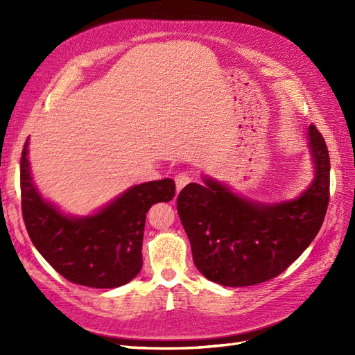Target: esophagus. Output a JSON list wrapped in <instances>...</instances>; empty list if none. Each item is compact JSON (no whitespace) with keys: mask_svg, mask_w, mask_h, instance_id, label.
Returning <instances> with one entry per match:
<instances>
[{"mask_svg":"<svg viewBox=\"0 0 355 355\" xmlns=\"http://www.w3.org/2000/svg\"><path fill=\"white\" fill-rule=\"evenodd\" d=\"M175 182H176V188L179 192L182 188H185L188 184H191L192 176L189 173H187V171H182V173H178L175 176Z\"/></svg>","mask_w":355,"mask_h":355,"instance_id":"obj_1","label":"esophagus"}]
</instances>
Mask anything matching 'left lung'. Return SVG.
<instances>
[{"mask_svg": "<svg viewBox=\"0 0 355 355\" xmlns=\"http://www.w3.org/2000/svg\"><path fill=\"white\" fill-rule=\"evenodd\" d=\"M315 178L292 201L261 204L232 194L213 179L179 192L178 213L197 270L222 286H254L280 275L315 239L323 225L330 188L324 137L309 125Z\"/></svg>", "mask_w": 355, "mask_h": 355, "instance_id": "left-lung-1", "label": "left lung"}]
</instances>
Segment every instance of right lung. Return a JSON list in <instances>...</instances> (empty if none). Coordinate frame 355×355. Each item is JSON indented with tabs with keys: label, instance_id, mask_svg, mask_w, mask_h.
Wrapping results in <instances>:
<instances>
[{
	"label": "right lung",
	"instance_id": "obj_1",
	"mask_svg": "<svg viewBox=\"0 0 355 355\" xmlns=\"http://www.w3.org/2000/svg\"><path fill=\"white\" fill-rule=\"evenodd\" d=\"M175 180H153L132 187L93 216L69 218L41 198L32 182L28 139L20 157L22 214L31 241L68 282L120 287L142 268L146 213L153 204L175 197Z\"/></svg>",
	"mask_w": 355,
	"mask_h": 355
}]
</instances>
